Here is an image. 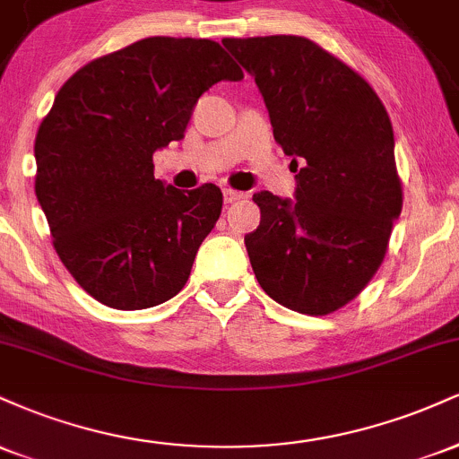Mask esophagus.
<instances>
[{"mask_svg":"<svg viewBox=\"0 0 459 459\" xmlns=\"http://www.w3.org/2000/svg\"><path fill=\"white\" fill-rule=\"evenodd\" d=\"M244 198V192H237V189L226 187L224 189V203H235V200Z\"/></svg>","mask_w":459,"mask_h":459,"instance_id":"34e87169","label":"esophagus"}]
</instances>
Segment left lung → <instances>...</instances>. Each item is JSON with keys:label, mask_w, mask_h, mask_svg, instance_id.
<instances>
[{"label": "left lung", "mask_w": 459, "mask_h": 459, "mask_svg": "<svg viewBox=\"0 0 459 459\" xmlns=\"http://www.w3.org/2000/svg\"><path fill=\"white\" fill-rule=\"evenodd\" d=\"M255 77L273 140L293 157L296 203L259 192L246 235L263 291L302 315L350 304L380 270L403 192L386 108L343 60L304 36L226 39Z\"/></svg>", "instance_id": "8db88e82"}]
</instances>
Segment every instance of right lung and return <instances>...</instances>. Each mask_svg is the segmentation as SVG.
<instances>
[{
    "mask_svg": "<svg viewBox=\"0 0 459 459\" xmlns=\"http://www.w3.org/2000/svg\"><path fill=\"white\" fill-rule=\"evenodd\" d=\"M244 77L218 43L151 36L82 66L56 94L34 142L36 198L54 247L86 293L142 310L186 287L222 192L152 175V152L181 140L198 97Z\"/></svg>",
    "mask_w": 459,
    "mask_h": 459,
    "instance_id": "obj_1",
    "label": "right lung"
}]
</instances>
